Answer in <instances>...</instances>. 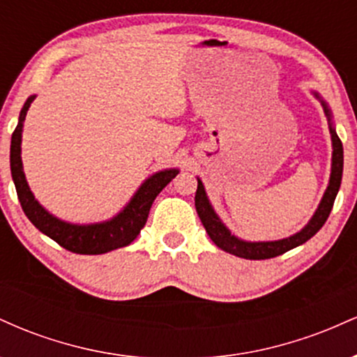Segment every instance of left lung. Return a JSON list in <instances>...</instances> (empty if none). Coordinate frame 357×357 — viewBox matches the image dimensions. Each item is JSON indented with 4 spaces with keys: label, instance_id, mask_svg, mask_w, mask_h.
<instances>
[{
    "label": "left lung",
    "instance_id": "obj_1",
    "mask_svg": "<svg viewBox=\"0 0 357 357\" xmlns=\"http://www.w3.org/2000/svg\"><path fill=\"white\" fill-rule=\"evenodd\" d=\"M314 96L321 100L324 112H326L327 121H329L331 139H333V166H331L329 186H327L326 192H324L321 204H319V208L315 210L314 216L301 231H297L296 235L289 236V238H282L275 241H245L238 238V236L233 235V233L225 227L223 221L218 218V215H216L215 210H213L210 199H208L202 179L198 178V190H196V195H195L196 211H198V216L199 220H202L204 230H206L208 235H210V238L213 240V243H215L218 248L231 253V255L247 258V260H265V258H273L312 238L315 233L321 230L322 225L326 223L327 218H329L334 199L335 196H337L339 188H341L344 151H342L341 139H339L337 134H335V129L333 126V116H331L329 107H327V104L321 99V96H319L317 92H314Z\"/></svg>",
    "mask_w": 357,
    "mask_h": 357
}]
</instances>
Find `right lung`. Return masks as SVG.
Returning <instances> with one entry per match:
<instances>
[{
  "label": "right lung",
  "mask_w": 357,
  "mask_h": 357,
  "mask_svg": "<svg viewBox=\"0 0 357 357\" xmlns=\"http://www.w3.org/2000/svg\"><path fill=\"white\" fill-rule=\"evenodd\" d=\"M36 96L28 97L24 102L22 112H20L18 126H16L13 136H11L10 147V166L13 183L18 192V199L22 203V208L28 220L38 228L40 231L55 240L60 247L67 248L68 252L80 253V255H100L107 253L110 250L127 247L137 238V235L144 228L149 210L153 206L155 196L159 195L171 179L176 178L179 169H165L159 171L146 179L141 184V188L136 191V195L130 198V202L126 204L124 210L117 213L114 218L102 223H90V225H73L68 221H63L52 213H48L45 208L35 199L33 192L28 186L26 178L23 173L22 162V132L23 122L26 117L28 109Z\"/></svg>",
  "instance_id": "add662e5"
}]
</instances>
